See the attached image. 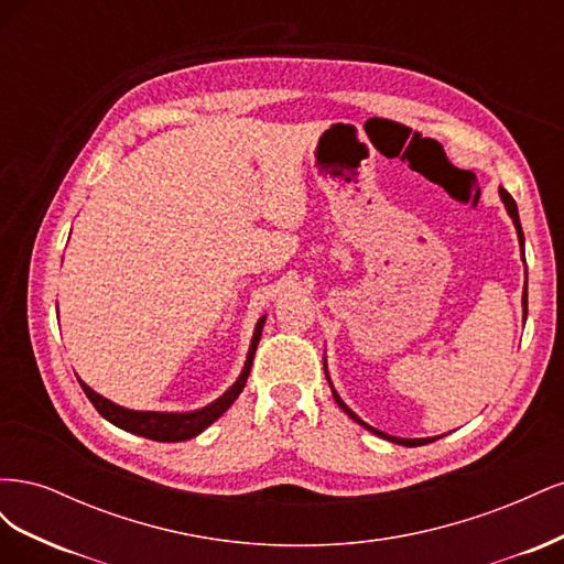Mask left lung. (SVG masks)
<instances>
[{"instance_id": "8db88e82", "label": "left lung", "mask_w": 564, "mask_h": 564, "mask_svg": "<svg viewBox=\"0 0 564 564\" xmlns=\"http://www.w3.org/2000/svg\"><path fill=\"white\" fill-rule=\"evenodd\" d=\"M499 195H501V202L506 204V212H508V216L513 218V224H516V230H518V240H520V245L524 247V235H522V226H520V214H518V204H516V199L508 195V191H503V187H499ZM522 305H524V315H527V284H524V294H522ZM324 373H327V360H324ZM327 381H329V373H327ZM329 386H332V381H329ZM332 392H334V400H336V404L344 409V412L352 419V421H357L360 425H365L367 431H371L373 435H379V437H383V440H390V442H395V445H404V447H421V445H429V442H433V440H440V435L437 437H416V440H409V437H392V435H388V433H383V431H377V429H371V425H367L360 416H357L352 409L338 398V392L334 390V386H332Z\"/></svg>"}]
</instances>
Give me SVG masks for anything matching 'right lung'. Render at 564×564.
Wrapping results in <instances>:
<instances>
[{"mask_svg": "<svg viewBox=\"0 0 564 564\" xmlns=\"http://www.w3.org/2000/svg\"><path fill=\"white\" fill-rule=\"evenodd\" d=\"M263 324H265V315L259 322H256L251 346H249V352H247V362H245V369H242L240 377H237V381L218 400H214L212 404L202 406V409H195V412H135V409L119 406V404L110 402L108 398L98 395V392L91 390L82 379H79V386H82L84 392H87V398L96 406V412L104 419H108L112 425H117V429H122V431L133 433V435H141V437H148V440H155V442L191 440V437L199 435L204 429H209V425L220 414L228 412V406L242 392L249 371H251V365H253L256 346H259V340H261Z\"/></svg>", "mask_w": 564, "mask_h": 564, "instance_id": "1", "label": "right lung"}]
</instances>
